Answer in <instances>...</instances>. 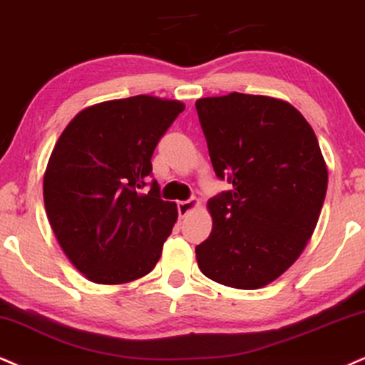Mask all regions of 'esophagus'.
I'll use <instances>...</instances> for the list:
<instances>
[{"mask_svg":"<svg viewBox=\"0 0 365 365\" xmlns=\"http://www.w3.org/2000/svg\"><path fill=\"white\" fill-rule=\"evenodd\" d=\"M197 206H200V201H197V197H191V200H186V201H179V203H178L179 217L184 218L187 213H190V211L196 210Z\"/></svg>","mask_w":365,"mask_h":365,"instance_id":"esophagus-1","label":"esophagus"}]
</instances>
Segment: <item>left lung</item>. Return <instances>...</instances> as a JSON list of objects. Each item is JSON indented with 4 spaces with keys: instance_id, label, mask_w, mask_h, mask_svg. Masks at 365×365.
<instances>
[{
    "instance_id": "obj_1",
    "label": "left lung",
    "mask_w": 365,
    "mask_h": 365,
    "mask_svg": "<svg viewBox=\"0 0 365 365\" xmlns=\"http://www.w3.org/2000/svg\"><path fill=\"white\" fill-rule=\"evenodd\" d=\"M215 173L232 184L208 201L201 272L259 289L294 264L317 227L328 170L313 128L289 103L230 93L196 101Z\"/></svg>"
}]
</instances>
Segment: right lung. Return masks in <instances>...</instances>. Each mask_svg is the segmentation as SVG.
I'll use <instances>...</instances> for the list:
<instances>
[{
  "label": "right lung",
  "mask_w": 365,
  "mask_h": 365,
  "mask_svg": "<svg viewBox=\"0 0 365 365\" xmlns=\"http://www.w3.org/2000/svg\"><path fill=\"white\" fill-rule=\"evenodd\" d=\"M184 110L155 96L84 108L53 147L43 174V203L58 245L98 284L143 277L160 259L178 206L160 200L152 154Z\"/></svg>",
  "instance_id": "right-lung-1"
}]
</instances>
